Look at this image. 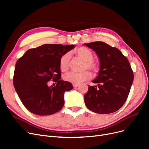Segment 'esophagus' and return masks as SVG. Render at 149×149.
<instances>
[{
  "instance_id": "34e87169",
  "label": "esophagus",
  "mask_w": 149,
  "mask_h": 149,
  "mask_svg": "<svg viewBox=\"0 0 149 149\" xmlns=\"http://www.w3.org/2000/svg\"><path fill=\"white\" fill-rule=\"evenodd\" d=\"M79 86V84H73V86L74 88H77V87H78Z\"/></svg>"
}]
</instances>
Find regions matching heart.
<instances>
[{
	"mask_svg": "<svg viewBox=\"0 0 149 149\" xmlns=\"http://www.w3.org/2000/svg\"><path fill=\"white\" fill-rule=\"evenodd\" d=\"M75 55L85 61L83 64V69L86 68L91 70L94 73H97L100 70L99 64L94 61V54L93 52L85 47H80L74 50ZM70 60V55L69 53L63 54L60 58V68L63 72H66L69 69V63ZM91 78V74L89 71L85 70L81 72H70L64 75L63 79L67 82L72 84H79L83 81L89 80Z\"/></svg>",
	"mask_w": 149,
	"mask_h": 149,
	"instance_id": "obj_1",
	"label": "heart"
}]
</instances>
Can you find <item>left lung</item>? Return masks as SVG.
Returning a JSON list of instances; mask_svg holds the SVG:
<instances>
[{
  "label": "left lung",
  "instance_id": "obj_1",
  "mask_svg": "<svg viewBox=\"0 0 149 149\" xmlns=\"http://www.w3.org/2000/svg\"><path fill=\"white\" fill-rule=\"evenodd\" d=\"M95 52L100 70L92 81L98 86H89L84 99L86 107L94 113L109 114L118 111L126 102L134 79L127 57L117 48L105 42L85 44Z\"/></svg>",
  "mask_w": 149,
  "mask_h": 149
}]
</instances>
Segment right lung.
<instances>
[{
  "instance_id": "1",
  "label": "right lung",
  "mask_w": 149,
  "mask_h": 149,
  "mask_svg": "<svg viewBox=\"0 0 149 149\" xmlns=\"http://www.w3.org/2000/svg\"><path fill=\"white\" fill-rule=\"evenodd\" d=\"M74 45L47 44L30 49L16 63L13 85L23 105L39 116L53 114L63 107L64 93L73 89L61 79L60 58ZM50 80L55 87H49Z\"/></svg>"
}]
</instances>
